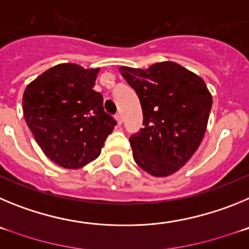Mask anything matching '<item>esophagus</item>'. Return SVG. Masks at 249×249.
I'll use <instances>...</instances> for the list:
<instances>
[{"label": "esophagus", "mask_w": 249, "mask_h": 249, "mask_svg": "<svg viewBox=\"0 0 249 249\" xmlns=\"http://www.w3.org/2000/svg\"><path fill=\"white\" fill-rule=\"evenodd\" d=\"M116 121H117L118 124H121V123L123 122V117H122V114L121 113H117L116 114Z\"/></svg>", "instance_id": "1"}]
</instances>
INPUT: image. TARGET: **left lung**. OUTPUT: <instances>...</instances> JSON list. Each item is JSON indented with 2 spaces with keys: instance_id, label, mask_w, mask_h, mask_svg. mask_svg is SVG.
I'll use <instances>...</instances> for the list:
<instances>
[{
  "instance_id": "left-lung-1",
  "label": "left lung",
  "mask_w": 249,
  "mask_h": 249,
  "mask_svg": "<svg viewBox=\"0 0 249 249\" xmlns=\"http://www.w3.org/2000/svg\"><path fill=\"white\" fill-rule=\"evenodd\" d=\"M143 112V128L129 137L136 163L155 177H167L190 160L208 123L212 94L201 77L175 62L147 70L121 67Z\"/></svg>"
}]
</instances>
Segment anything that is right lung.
<instances>
[{"instance_id": "right-lung-1", "label": "right lung", "mask_w": 249, "mask_h": 249, "mask_svg": "<svg viewBox=\"0 0 249 249\" xmlns=\"http://www.w3.org/2000/svg\"><path fill=\"white\" fill-rule=\"evenodd\" d=\"M98 68L74 63L50 68L26 87L23 116L46 156L63 168L77 169L100 156L117 124L93 89Z\"/></svg>"}]
</instances>
